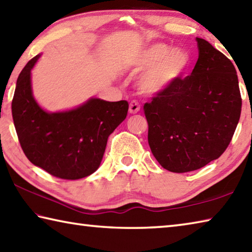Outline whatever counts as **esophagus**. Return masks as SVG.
<instances>
[{"label": "esophagus", "mask_w": 252, "mask_h": 252, "mask_svg": "<svg viewBox=\"0 0 252 252\" xmlns=\"http://www.w3.org/2000/svg\"><path fill=\"white\" fill-rule=\"evenodd\" d=\"M140 111V104L138 101H132L129 106V112L131 114H135Z\"/></svg>", "instance_id": "esophagus-1"}]
</instances>
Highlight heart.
Instances as JSON below:
<instances>
[{
	"label": "heart",
	"mask_w": 252,
	"mask_h": 252,
	"mask_svg": "<svg viewBox=\"0 0 252 252\" xmlns=\"http://www.w3.org/2000/svg\"><path fill=\"white\" fill-rule=\"evenodd\" d=\"M190 65V56L181 47L165 43H153L136 50L130 58L129 67L140 72L136 81L141 93L158 94L165 93L180 80Z\"/></svg>",
	"instance_id": "1"
}]
</instances>
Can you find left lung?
Instances as JSON below:
<instances>
[{
  "label": "left lung",
  "instance_id": "left-lung-1",
  "mask_svg": "<svg viewBox=\"0 0 252 252\" xmlns=\"http://www.w3.org/2000/svg\"><path fill=\"white\" fill-rule=\"evenodd\" d=\"M198 59L189 76L144 104L149 145L165 170H198L225 152L241 112L237 71L225 55L196 37Z\"/></svg>",
  "mask_w": 252,
  "mask_h": 252
}]
</instances>
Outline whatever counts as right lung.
Wrapping results in <instances>:
<instances>
[{"label":"right lung","mask_w":252,"mask_h":252,"mask_svg":"<svg viewBox=\"0 0 252 252\" xmlns=\"http://www.w3.org/2000/svg\"><path fill=\"white\" fill-rule=\"evenodd\" d=\"M39 57L31 59L18 76L12 101L22 149L35 166L50 175L63 180L89 176L100 166L109 135L126 119L129 103L91 97L69 110L46 111L32 89V69Z\"/></svg>","instance_id":"obj_1"}]
</instances>
